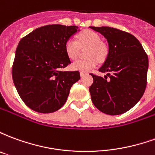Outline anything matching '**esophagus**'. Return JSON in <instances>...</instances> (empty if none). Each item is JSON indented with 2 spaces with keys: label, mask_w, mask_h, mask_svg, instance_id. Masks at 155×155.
<instances>
[{
  "label": "esophagus",
  "mask_w": 155,
  "mask_h": 155,
  "mask_svg": "<svg viewBox=\"0 0 155 155\" xmlns=\"http://www.w3.org/2000/svg\"><path fill=\"white\" fill-rule=\"evenodd\" d=\"M86 73H83V72H81V77H84V76H85L86 75Z\"/></svg>",
  "instance_id": "esophagus-1"
}]
</instances>
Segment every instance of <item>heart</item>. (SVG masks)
<instances>
[{
    "mask_svg": "<svg viewBox=\"0 0 155 155\" xmlns=\"http://www.w3.org/2000/svg\"><path fill=\"white\" fill-rule=\"evenodd\" d=\"M88 46L84 60L74 61L71 64L73 71H77L86 73L96 67L99 61H104L108 56L109 49L106 45L101 41V37L96 32L90 30L80 33L74 39L69 38L64 43V52L71 60H75L79 55V47Z\"/></svg>",
    "mask_w": 155,
    "mask_h": 155,
    "instance_id": "obj_1",
    "label": "heart"
}]
</instances>
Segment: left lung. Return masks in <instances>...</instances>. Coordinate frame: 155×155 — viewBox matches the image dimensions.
Returning <instances> with one entry per match:
<instances>
[{
    "instance_id": "8db88e82",
    "label": "left lung",
    "mask_w": 155,
    "mask_h": 155,
    "mask_svg": "<svg viewBox=\"0 0 155 155\" xmlns=\"http://www.w3.org/2000/svg\"><path fill=\"white\" fill-rule=\"evenodd\" d=\"M107 40L109 53L99 70L107 72L104 78L91 73V100L104 114L117 115L133 108L143 96L147 84L149 60L140 41L119 29L90 26Z\"/></svg>"
}]
</instances>
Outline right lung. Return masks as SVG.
Wrapping results in <instances>:
<instances>
[{"label": "right lung", "instance_id": "1", "mask_svg": "<svg viewBox=\"0 0 155 155\" xmlns=\"http://www.w3.org/2000/svg\"><path fill=\"white\" fill-rule=\"evenodd\" d=\"M77 31L75 25H47L20 41L12 64L16 91L29 108L52 113L67 100L71 86L81 79L79 71H61L71 64L64 43Z\"/></svg>", "mask_w": 155, "mask_h": 155}]
</instances>
